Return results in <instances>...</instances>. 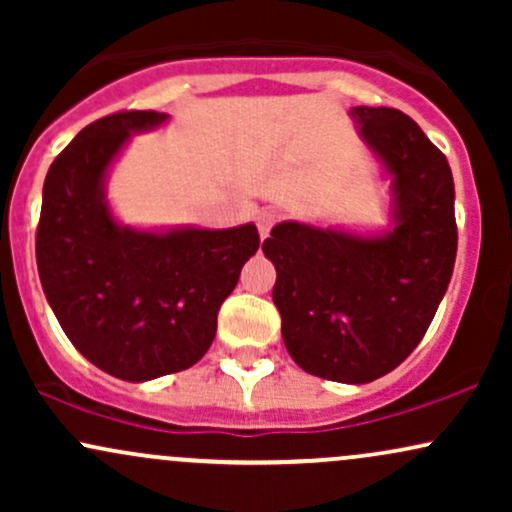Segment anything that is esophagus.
Listing matches in <instances>:
<instances>
[{
    "label": "esophagus",
    "mask_w": 512,
    "mask_h": 512,
    "mask_svg": "<svg viewBox=\"0 0 512 512\" xmlns=\"http://www.w3.org/2000/svg\"><path fill=\"white\" fill-rule=\"evenodd\" d=\"M279 211L276 209H262L260 214H257V231H260V238L264 240L269 236V231H272V228L276 226V223H279Z\"/></svg>",
    "instance_id": "34e87169"
}]
</instances>
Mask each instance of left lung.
<instances>
[{
	"instance_id": "left-lung-1",
	"label": "left lung",
	"mask_w": 512,
	"mask_h": 512,
	"mask_svg": "<svg viewBox=\"0 0 512 512\" xmlns=\"http://www.w3.org/2000/svg\"><path fill=\"white\" fill-rule=\"evenodd\" d=\"M351 117L392 175L395 228L385 236L279 223L262 243L274 262L281 337L305 373L361 385L395 370L448 291L457 255L448 158L395 108Z\"/></svg>"
}]
</instances>
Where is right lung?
<instances>
[{"label": "right lung", "mask_w": 512, "mask_h": 512, "mask_svg": "<svg viewBox=\"0 0 512 512\" xmlns=\"http://www.w3.org/2000/svg\"><path fill=\"white\" fill-rule=\"evenodd\" d=\"M163 120L122 110L81 129L48 170L35 233L40 284L69 342L129 383L178 373L207 354L221 303L260 248L252 223L146 233L113 219L105 170L129 134Z\"/></svg>", "instance_id": "1"}]
</instances>
